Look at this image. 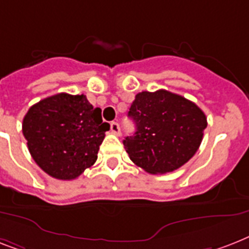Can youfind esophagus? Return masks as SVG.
I'll return each instance as SVG.
<instances>
[{"mask_svg": "<svg viewBox=\"0 0 249 249\" xmlns=\"http://www.w3.org/2000/svg\"><path fill=\"white\" fill-rule=\"evenodd\" d=\"M110 130H111V133H112V134H115V135H120V125L118 124V123H115V121H112V123H111L110 124Z\"/></svg>", "mask_w": 249, "mask_h": 249, "instance_id": "1", "label": "esophagus"}]
</instances>
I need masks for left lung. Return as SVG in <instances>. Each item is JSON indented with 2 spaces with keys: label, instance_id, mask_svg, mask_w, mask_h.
<instances>
[{
  "label": "left lung",
  "instance_id": "8db88e82",
  "mask_svg": "<svg viewBox=\"0 0 249 249\" xmlns=\"http://www.w3.org/2000/svg\"><path fill=\"white\" fill-rule=\"evenodd\" d=\"M128 116L137 131L123 143L131 161L149 174L171 173L188 162L207 126L197 105L165 89L138 93Z\"/></svg>",
  "mask_w": 249,
  "mask_h": 249
}]
</instances>
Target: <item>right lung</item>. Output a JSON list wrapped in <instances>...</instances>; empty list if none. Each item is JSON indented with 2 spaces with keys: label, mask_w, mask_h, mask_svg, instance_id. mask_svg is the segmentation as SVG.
Masks as SVG:
<instances>
[{
  "label": "right lung",
  "mask_w": 249,
  "mask_h": 249,
  "mask_svg": "<svg viewBox=\"0 0 249 249\" xmlns=\"http://www.w3.org/2000/svg\"><path fill=\"white\" fill-rule=\"evenodd\" d=\"M110 125L84 94L58 93L30 107L23 134L38 166L50 177L72 180L96 162Z\"/></svg>",
  "instance_id": "obj_1"
}]
</instances>
